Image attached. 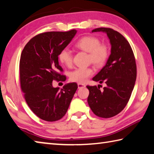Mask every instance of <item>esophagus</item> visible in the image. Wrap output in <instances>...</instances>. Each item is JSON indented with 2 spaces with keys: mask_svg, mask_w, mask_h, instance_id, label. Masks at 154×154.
<instances>
[{
  "mask_svg": "<svg viewBox=\"0 0 154 154\" xmlns=\"http://www.w3.org/2000/svg\"><path fill=\"white\" fill-rule=\"evenodd\" d=\"M77 85H78V88H79V89L85 88V85L84 84H81V83H78Z\"/></svg>",
  "mask_w": 154,
  "mask_h": 154,
  "instance_id": "esophagus-1",
  "label": "esophagus"
}]
</instances>
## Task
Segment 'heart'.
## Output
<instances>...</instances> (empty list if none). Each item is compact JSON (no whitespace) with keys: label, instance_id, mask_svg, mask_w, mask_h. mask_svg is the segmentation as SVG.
Returning <instances> with one entry per match:
<instances>
[{"label":"heart","instance_id":"obj_1","mask_svg":"<svg viewBox=\"0 0 154 154\" xmlns=\"http://www.w3.org/2000/svg\"><path fill=\"white\" fill-rule=\"evenodd\" d=\"M81 50L89 52V60L95 65L100 66L104 65L109 56V49L104 44L100 43V40L94 36L87 35L82 38L75 44ZM58 60L66 66H71L72 64V53L68 48L60 50L58 54ZM94 74V70L91 67H80L71 72L70 80L72 82L83 84L89 77Z\"/></svg>","mask_w":154,"mask_h":154}]
</instances>
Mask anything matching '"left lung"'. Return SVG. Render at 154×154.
Wrapping results in <instances>:
<instances>
[{"instance_id": "left-lung-1", "label": "left lung", "mask_w": 154, "mask_h": 154, "mask_svg": "<svg viewBox=\"0 0 154 154\" xmlns=\"http://www.w3.org/2000/svg\"><path fill=\"white\" fill-rule=\"evenodd\" d=\"M107 34L111 44V54L106 65L93 79L106 86L101 91L97 86H87L88 102L92 112L102 118H111L123 110L130 99L137 77L135 56L128 42L119 32L100 27L92 32Z\"/></svg>"}]
</instances>
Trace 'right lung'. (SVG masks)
Returning <instances> with one entry per match:
<instances>
[{"label":"right lung","instance_id":"obj_1","mask_svg":"<svg viewBox=\"0 0 154 154\" xmlns=\"http://www.w3.org/2000/svg\"><path fill=\"white\" fill-rule=\"evenodd\" d=\"M77 33L49 32L34 36L25 46L19 62L20 83L27 105L44 121L53 122L62 119L69 108L78 88L76 83H67L59 91L52 82L66 80L61 75L58 54L66 48Z\"/></svg>","mask_w":154,"mask_h":154}]
</instances>
